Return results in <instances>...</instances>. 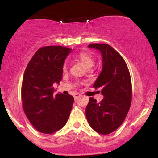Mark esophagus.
<instances>
[{"label": "esophagus", "mask_w": 158, "mask_h": 158, "mask_svg": "<svg viewBox=\"0 0 158 158\" xmlns=\"http://www.w3.org/2000/svg\"><path fill=\"white\" fill-rule=\"evenodd\" d=\"M81 96V95L78 94V93H75V94H74V98L77 99V98H79V97Z\"/></svg>", "instance_id": "esophagus-1"}]
</instances>
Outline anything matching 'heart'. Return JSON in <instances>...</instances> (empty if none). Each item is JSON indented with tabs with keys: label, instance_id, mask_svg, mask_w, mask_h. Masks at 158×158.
Here are the masks:
<instances>
[{
	"label": "heart",
	"instance_id": "obj_1",
	"mask_svg": "<svg viewBox=\"0 0 158 158\" xmlns=\"http://www.w3.org/2000/svg\"><path fill=\"white\" fill-rule=\"evenodd\" d=\"M77 57L86 68H89L94 65L95 61L94 57H93V56L88 52H80L78 55H77ZM67 68H68V63H67V62H65L63 64V70L65 71L67 70Z\"/></svg>",
	"mask_w": 158,
	"mask_h": 158
}]
</instances>
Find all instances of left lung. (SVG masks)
<instances>
[{"label":"left lung","instance_id":"1","mask_svg":"<svg viewBox=\"0 0 158 158\" xmlns=\"http://www.w3.org/2000/svg\"><path fill=\"white\" fill-rule=\"evenodd\" d=\"M88 47L101 54L102 70L93 87L101 88L104 98L99 103L94 98H89L86 118L93 129L101 135H108L121 126L130 108V74L124 60L110 45L91 44Z\"/></svg>","mask_w":158,"mask_h":158}]
</instances>
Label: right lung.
I'll use <instances>...</instances> for the list:
<instances>
[{"instance_id": "1", "label": "right lung", "mask_w": 158, "mask_h": 158, "mask_svg": "<svg viewBox=\"0 0 158 158\" xmlns=\"http://www.w3.org/2000/svg\"><path fill=\"white\" fill-rule=\"evenodd\" d=\"M72 49L48 46L39 49L26 68L21 87L24 113L35 129L52 134L66 124L74 102L70 94L54 95L60 84L63 64Z\"/></svg>"}]
</instances>
